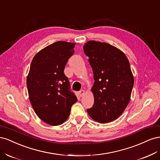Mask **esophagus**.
<instances>
[{
  "label": "esophagus",
  "instance_id": "obj_1",
  "mask_svg": "<svg viewBox=\"0 0 160 160\" xmlns=\"http://www.w3.org/2000/svg\"><path fill=\"white\" fill-rule=\"evenodd\" d=\"M85 92L84 90H81L79 91V95H80L81 97H83L85 95Z\"/></svg>",
  "mask_w": 160,
  "mask_h": 160
}]
</instances>
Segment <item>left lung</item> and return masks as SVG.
Returning a JSON list of instances; mask_svg holds the SVG:
<instances>
[{
    "mask_svg": "<svg viewBox=\"0 0 160 160\" xmlns=\"http://www.w3.org/2000/svg\"><path fill=\"white\" fill-rule=\"evenodd\" d=\"M93 69V108L87 110L95 122L107 123L117 119L129 104L134 83L125 53L106 42L89 41L83 47Z\"/></svg>",
    "mask_w": 160,
    "mask_h": 160,
    "instance_id": "8db88e82",
    "label": "left lung"
}]
</instances>
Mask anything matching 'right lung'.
Segmentation results:
<instances>
[{"instance_id": "obj_1", "label": "right lung", "mask_w": 160, "mask_h": 160, "mask_svg": "<svg viewBox=\"0 0 160 160\" xmlns=\"http://www.w3.org/2000/svg\"><path fill=\"white\" fill-rule=\"evenodd\" d=\"M75 44L57 41L38 51L32 60L27 78L28 98L37 115L47 124L63 123L77 101L64 74Z\"/></svg>"}]
</instances>
